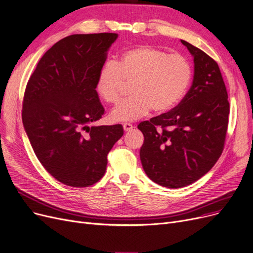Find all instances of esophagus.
Returning a JSON list of instances; mask_svg holds the SVG:
<instances>
[{
  "label": "esophagus",
  "instance_id": "obj_1",
  "mask_svg": "<svg viewBox=\"0 0 253 253\" xmlns=\"http://www.w3.org/2000/svg\"><path fill=\"white\" fill-rule=\"evenodd\" d=\"M124 129H125V131H129V130H131L132 128H133V126L131 125V124H129V123H126V124H124Z\"/></svg>",
  "mask_w": 253,
  "mask_h": 253
}]
</instances>
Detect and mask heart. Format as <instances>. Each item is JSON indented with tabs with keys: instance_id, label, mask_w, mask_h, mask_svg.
Returning a JSON list of instances; mask_svg holds the SVG:
<instances>
[{
	"instance_id": "obj_1",
	"label": "heart",
	"mask_w": 253,
	"mask_h": 253,
	"mask_svg": "<svg viewBox=\"0 0 253 253\" xmlns=\"http://www.w3.org/2000/svg\"><path fill=\"white\" fill-rule=\"evenodd\" d=\"M192 78L185 57L169 54L151 46L125 51L114 62L102 67L96 83L99 96L109 104L121 101L126 84H131L132 96L111 112L113 122H133L153 109L170 110L183 99Z\"/></svg>"
}]
</instances>
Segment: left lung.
I'll list each match as a JSON object with an SVG mask.
<instances>
[{
	"label": "left lung",
	"mask_w": 253,
	"mask_h": 253,
	"mask_svg": "<svg viewBox=\"0 0 253 253\" xmlns=\"http://www.w3.org/2000/svg\"><path fill=\"white\" fill-rule=\"evenodd\" d=\"M194 58L190 90L170 111L142 122L140 158L154 183L176 189L209 172L224 150L230 104L217 63L181 40Z\"/></svg>",
	"instance_id": "obj_1"
}]
</instances>
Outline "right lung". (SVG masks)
I'll return each mask as SVG.
<instances>
[{
  "instance_id": "obj_1",
  "label": "right lung",
  "mask_w": 253,
  "mask_h": 253,
  "mask_svg": "<svg viewBox=\"0 0 253 253\" xmlns=\"http://www.w3.org/2000/svg\"><path fill=\"white\" fill-rule=\"evenodd\" d=\"M117 34L71 35L50 48L29 78L22 122L33 149L60 183L84 188L105 173L107 154L122 125L94 126L104 114L96 91L99 72Z\"/></svg>"
}]
</instances>
